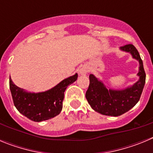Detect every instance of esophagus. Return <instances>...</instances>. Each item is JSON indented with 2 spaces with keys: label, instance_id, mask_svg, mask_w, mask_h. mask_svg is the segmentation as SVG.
Returning <instances> with one entry per match:
<instances>
[{
  "label": "esophagus",
  "instance_id": "esophagus-1",
  "mask_svg": "<svg viewBox=\"0 0 153 153\" xmlns=\"http://www.w3.org/2000/svg\"><path fill=\"white\" fill-rule=\"evenodd\" d=\"M87 72H88V69L86 67H83L82 68H80V70L79 71V74H81V75H85Z\"/></svg>",
  "mask_w": 153,
  "mask_h": 153
}]
</instances>
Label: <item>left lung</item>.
Here are the masks:
<instances>
[{"label":"left lung","instance_id":"left-lung-1","mask_svg":"<svg viewBox=\"0 0 153 153\" xmlns=\"http://www.w3.org/2000/svg\"><path fill=\"white\" fill-rule=\"evenodd\" d=\"M129 52L133 58L140 62L138 76L140 79L129 88L123 90H108L93 74L90 75V85L86 92V98L96 112L106 116L118 117L126 113L139 102L146 83V72L140 55L132 44L120 47Z\"/></svg>","mask_w":153,"mask_h":153}]
</instances>
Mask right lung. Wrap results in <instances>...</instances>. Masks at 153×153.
I'll list each match as a JSON object with an SVG mask.
<instances>
[{
	"label": "right lung",
	"mask_w": 153,
	"mask_h": 153,
	"mask_svg": "<svg viewBox=\"0 0 153 153\" xmlns=\"http://www.w3.org/2000/svg\"><path fill=\"white\" fill-rule=\"evenodd\" d=\"M77 74L63 79L51 90L38 93H27L9 80L13 104L24 117L34 122H41L60 114L63 108L64 92L76 80Z\"/></svg>",
	"instance_id": "obj_1"
}]
</instances>
